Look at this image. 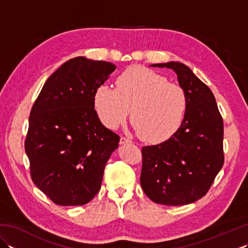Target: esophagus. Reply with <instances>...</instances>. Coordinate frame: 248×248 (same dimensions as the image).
Wrapping results in <instances>:
<instances>
[{
    "instance_id": "34e87169",
    "label": "esophagus",
    "mask_w": 248,
    "mask_h": 248,
    "mask_svg": "<svg viewBox=\"0 0 248 248\" xmlns=\"http://www.w3.org/2000/svg\"><path fill=\"white\" fill-rule=\"evenodd\" d=\"M119 143H120V145H125V144H130V143H132V140H129V139H127V138H124V136H121Z\"/></svg>"
}]
</instances>
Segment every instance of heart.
<instances>
[{
  "label": "heart",
  "instance_id": "b5f03b06",
  "mask_svg": "<svg viewBox=\"0 0 248 248\" xmlns=\"http://www.w3.org/2000/svg\"><path fill=\"white\" fill-rule=\"evenodd\" d=\"M115 89L100 85L93 93V108L100 121L117 129L131 121L140 138L161 143L175 134L182 124L187 100L176 83L143 66H132L116 78Z\"/></svg>",
  "mask_w": 248,
  "mask_h": 248
}]
</instances>
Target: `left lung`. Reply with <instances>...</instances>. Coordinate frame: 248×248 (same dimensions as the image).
Masks as SVG:
<instances>
[{
    "instance_id": "8db88e82",
    "label": "left lung",
    "mask_w": 248,
    "mask_h": 248,
    "mask_svg": "<svg viewBox=\"0 0 248 248\" xmlns=\"http://www.w3.org/2000/svg\"><path fill=\"white\" fill-rule=\"evenodd\" d=\"M177 73L187 107L182 124L167 140L141 148L140 186L152 202L183 205L197 202L224 165V124L214 94L182 62L155 64Z\"/></svg>"
}]
</instances>
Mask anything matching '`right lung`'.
I'll use <instances>...</instances> for the list:
<instances>
[{"label":"right lung","mask_w":248,"mask_h":248,"mask_svg":"<svg viewBox=\"0 0 248 248\" xmlns=\"http://www.w3.org/2000/svg\"><path fill=\"white\" fill-rule=\"evenodd\" d=\"M115 69L112 62L71 59L49 77L31 109L24 143L31 177L56 204H85L101 188L120 138L100 121L93 93Z\"/></svg>","instance_id":"obj_1"}]
</instances>
